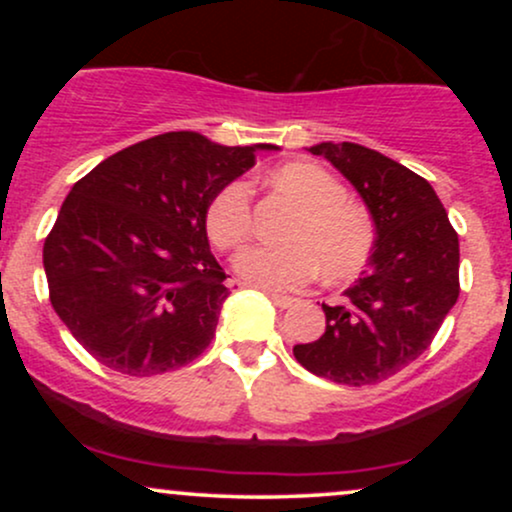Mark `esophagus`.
<instances>
[{
  "mask_svg": "<svg viewBox=\"0 0 512 512\" xmlns=\"http://www.w3.org/2000/svg\"><path fill=\"white\" fill-rule=\"evenodd\" d=\"M269 298H272V303L276 305V308H281V310L291 308V305L296 303V298H291V296H281V293H269Z\"/></svg>",
  "mask_w": 512,
  "mask_h": 512,
  "instance_id": "esophagus-1",
  "label": "esophagus"
}]
</instances>
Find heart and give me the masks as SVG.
<instances>
[{"label":"heart","instance_id":"b5f03b06","mask_svg":"<svg viewBox=\"0 0 512 512\" xmlns=\"http://www.w3.org/2000/svg\"><path fill=\"white\" fill-rule=\"evenodd\" d=\"M274 185L303 204L286 245L255 243L236 255V272L269 291L301 289L322 267L330 281L354 276L368 262L375 226L361 204L346 199V187L313 163H289L274 170ZM252 231V187L245 180L223 185L207 207V233L221 250L238 248Z\"/></svg>","mask_w":512,"mask_h":512}]
</instances>
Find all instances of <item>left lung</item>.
Wrapping results in <instances>:
<instances>
[{
  "mask_svg": "<svg viewBox=\"0 0 512 512\" xmlns=\"http://www.w3.org/2000/svg\"><path fill=\"white\" fill-rule=\"evenodd\" d=\"M327 158L363 197L375 223L370 269L327 305L320 339L293 356L339 385H375L431 346L460 296V240L431 182L361 144L322 142Z\"/></svg>",
  "mask_w": 512,
  "mask_h": 512,
  "instance_id": "8db88e82",
  "label": "left lung"
}]
</instances>
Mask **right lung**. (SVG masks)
Returning <instances> with one entry per match:
<instances>
[{
	"label": "right lung",
	"instance_id": "right-lung-1",
	"mask_svg": "<svg viewBox=\"0 0 512 512\" xmlns=\"http://www.w3.org/2000/svg\"><path fill=\"white\" fill-rule=\"evenodd\" d=\"M260 146L168 132L117 151L64 199L43 245L50 303L98 363L132 378L178 370L214 339L228 298L207 207Z\"/></svg>",
	"mask_w": 512,
	"mask_h": 512
}]
</instances>
